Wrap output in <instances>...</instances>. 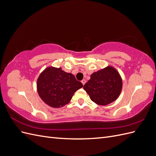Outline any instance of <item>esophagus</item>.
<instances>
[{
	"mask_svg": "<svg viewBox=\"0 0 156 156\" xmlns=\"http://www.w3.org/2000/svg\"><path fill=\"white\" fill-rule=\"evenodd\" d=\"M81 83H82V84H83V85H84V84L86 83V80L85 79H83L82 81H81Z\"/></svg>",
	"mask_w": 156,
	"mask_h": 156,
	"instance_id": "obj_1",
	"label": "esophagus"
}]
</instances>
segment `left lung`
<instances>
[{
    "mask_svg": "<svg viewBox=\"0 0 156 156\" xmlns=\"http://www.w3.org/2000/svg\"><path fill=\"white\" fill-rule=\"evenodd\" d=\"M122 79L112 66L94 72L83 89L90 100L100 105H107L116 100L122 89Z\"/></svg>",
    "mask_w": 156,
    "mask_h": 156,
    "instance_id": "8db88e82",
    "label": "left lung"
}]
</instances>
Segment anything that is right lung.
<instances>
[{"label": "right lung", "mask_w": 156, "mask_h": 156, "mask_svg": "<svg viewBox=\"0 0 156 156\" xmlns=\"http://www.w3.org/2000/svg\"><path fill=\"white\" fill-rule=\"evenodd\" d=\"M37 92L45 103L53 108H60L71 101L74 93L83 87L74 75L61 68H45L37 80Z\"/></svg>", "instance_id": "1"}]
</instances>
